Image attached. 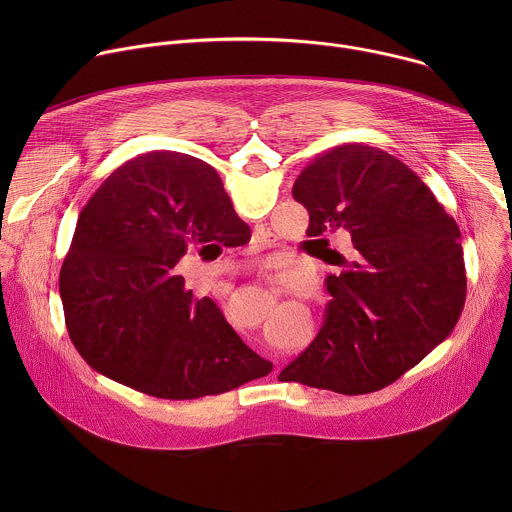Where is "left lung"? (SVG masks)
<instances>
[{
    "instance_id": "8db88e82",
    "label": "left lung",
    "mask_w": 512,
    "mask_h": 512,
    "mask_svg": "<svg viewBox=\"0 0 512 512\" xmlns=\"http://www.w3.org/2000/svg\"><path fill=\"white\" fill-rule=\"evenodd\" d=\"M294 198L310 212L306 231L324 261L332 296L316 340L279 381L342 395L381 391L413 369L458 324L466 302L462 235L421 178L395 156L362 143L336 145L308 164ZM344 228L348 264L321 237Z\"/></svg>"
}]
</instances>
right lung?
<instances>
[{"label": "right lung", "mask_w": 512, "mask_h": 512, "mask_svg": "<svg viewBox=\"0 0 512 512\" xmlns=\"http://www.w3.org/2000/svg\"><path fill=\"white\" fill-rule=\"evenodd\" d=\"M249 239L202 160L152 152L123 164L81 210L62 263L72 344L97 373L158 399L221 395L269 375L273 364L176 275L192 247Z\"/></svg>", "instance_id": "obj_1"}]
</instances>
